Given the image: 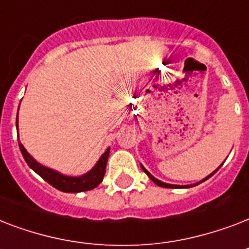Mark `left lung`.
Masks as SVG:
<instances>
[{"label": "left lung", "mask_w": 249, "mask_h": 249, "mask_svg": "<svg viewBox=\"0 0 249 249\" xmlns=\"http://www.w3.org/2000/svg\"><path fill=\"white\" fill-rule=\"evenodd\" d=\"M221 165H222V164H221ZM221 165H220V166H221ZM220 166H218V168H220ZM141 168H142V170H143L144 173L147 174V176H148V178H150V179H151V181L154 182V183H156V185H158V186H160V187H166V189H187V187H193V186H196V185H199V183H201V182L207 181V179H208V178H211V177H212L213 174L216 173L217 170H218V168H217V169L214 170V172H213V173H211V174H209V176H207V177H205V178H203V179H201V181L196 182V183H193V185H185V186H179V185H170V183H165V182L160 181V179H158V178H155V177H154V176H152V174L150 173V172H148V170L146 169V168H144L143 165H142V164H141Z\"/></svg>", "instance_id": "8db88e82"}]
</instances>
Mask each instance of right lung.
<instances>
[{
    "mask_svg": "<svg viewBox=\"0 0 249 249\" xmlns=\"http://www.w3.org/2000/svg\"><path fill=\"white\" fill-rule=\"evenodd\" d=\"M19 111V109H18ZM17 129H18V119H17ZM18 134H19V129H18ZM19 137V136H18ZM19 148H20L21 155L24 158L25 163L28 164L31 169L36 172L40 177H42L45 181L50 183L53 187H55L59 191L63 193H81V191H89L91 189H95L105 177L106 165H107V160L109 155V147L103 152V155L99 158L97 164L83 176L79 177H71V176H66V174L60 173L58 170H54L52 168L42 165L38 161L33 159V156L28 154L25 147L19 142Z\"/></svg>",
    "mask_w": 249,
    "mask_h": 249,
    "instance_id": "right-lung-1",
    "label": "right lung"
}]
</instances>
